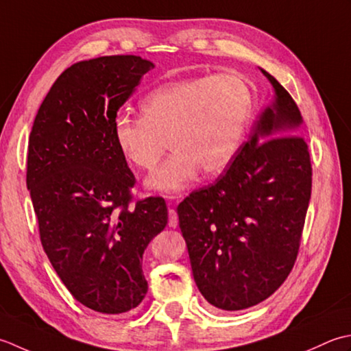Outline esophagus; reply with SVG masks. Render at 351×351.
I'll use <instances>...</instances> for the list:
<instances>
[{"instance_id": "esophagus-1", "label": "esophagus", "mask_w": 351, "mask_h": 351, "mask_svg": "<svg viewBox=\"0 0 351 351\" xmlns=\"http://www.w3.org/2000/svg\"><path fill=\"white\" fill-rule=\"evenodd\" d=\"M168 215H169L168 226H169V227H173V228H176V227H177V224H178V215H177V212L173 209V207H169Z\"/></svg>"}]
</instances>
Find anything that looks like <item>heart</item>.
Returning a JSON list of instances; mask_svg holds the SVG:
<instances>
[{
    "instance_id": "1",
    "label": "heart",
    "mask_w": 351,
    "mask_h": 351,
    "mask_svg": "<svg viewBox=\"0 0 351 351\" xmlns=\"http://www.w3.org/2000/svg\"><path fill=\"white\" fill-rule=\"evenodd\" d=\"M252 106V90L238 75L192 77L149 92L141 103L142 118L118 113L112 121L113 141L128 165L145 171L157 165L168 145L173 148L147 186L174 194L199 171L218 176L230 165L244 139Z\"/></svg>"
}]
</instances>
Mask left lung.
Returning a JSON list of instances; mask_svg holds the SVG:
<instances>
[{
	"instance_id": "left-lung-1",
	"label": "left lung",
	"mask_w": 351,
	"mask_h": 351,
	"mask_svg": "<svg viewBox=\"0 0 351 351\" xmlns=\"http://www.w3.org/2000/svg\"><path fill=\"white\" fill-rule=\"evenodd\" d=\"M274 99L218 180L177 207L192 274L212 306L241 311L280 288L297 259L312 167L294 99L262 69Z\"/></svg>"
}]
</instances>
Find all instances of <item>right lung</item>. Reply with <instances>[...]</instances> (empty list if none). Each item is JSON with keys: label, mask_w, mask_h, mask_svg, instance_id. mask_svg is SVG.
I'll return each instance as SVG.
<instances>
[{"label": "right lung", "mask_w": 351, "mask_h": 351, "mask_svg": "<svg viewBox=\"0 0 351 351\" xmlns=\"http://www.w3.org/2000/svg\"><path fill=\"white\" fill-rule=\"evenodd\" d=\"M153 68L139 56L74 63L42 101L28 141L42 247L77 302L109 315L144 300L142 256L168 223L160 197L130 207L134 176L112 134L119 107Z\"/></svg>", "instance_id": "add662e5"}]
</instances>
